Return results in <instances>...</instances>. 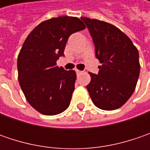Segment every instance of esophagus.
I'll return each instance as SVG.
<instances>
[{
    "instance_id": "34e87169",
    "label": "esophagus",
    "mask_w": 150,
    "mask_h": 150,
    "mask_svg": "<svg viewBox=\"0 0 150 150\" xmlns=\"http://www.w3.org/2000/svg\"><path fill=\"white\" fill-rule=\"evenodd\" d=\"M76 72H77L78 75H79V74H81V73L83 72V71H80V70H78V69H77V70H76Z\"/></svg>"
}]
</instances>
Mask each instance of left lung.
I'll return each mask as SVG.
<instances>
[{
	"mask_svg": "<svg viewBox=\"0 0 150 150\" xmlns=\"http://www.w3.org/2000/svg\"><path fill=\"white\" fill-rule=\"evenodd\" d=\"M95 45L101 66L96 75L89 72L87 85L93 103L103 110L122 107L134 92L140 72L139 52L128 36L110 23L81 17Z\"/></svg>",
	"mask_w": 150,
	"mask_h": 150,
	"instance_id": "obj_1",
	"label": "left lung"
}]
</instances>
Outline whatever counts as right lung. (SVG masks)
Listing matches in <instances>:
<instances>
[{
    "mask_svg": "<svg viewBox=\"0 0 150 150\" xmlns=\"http://www.w3.org/2000/svg\"><path fill=\"white\" fill-rule=\"evenodd\" d=\"M86 28L78 17L58 16L44 21L25 40L17 57L18 80L30 105L44 115L68 108L75 88L76 72L57 66L67 39Z\"/></svg>",
    "mask_w": 150,
    "mask_h": 150,
    "instance_id": "obj_1",
    "label": "right lung"
}]
</instances>
